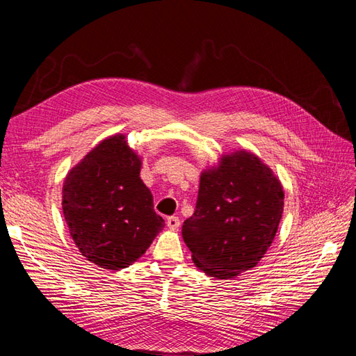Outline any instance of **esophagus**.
<instances>
[{
  "mask_svg": "<svg viewBox=\"0 0 356 356\" xmlns=\"http://www.w3.org/2000/svg\"><path fill=\"white\" fill-rule=\"evenodd\" d=\"M166 226H168L170 229H177L179 226H180V220H179V217L172 216V217H168V218H166Z\"/></svg>",
  "mask_w": 356,
  "mask_h": 356,
  "instance_id": "esophagus-1",
  "label": "esophagus"
}]
</instances>
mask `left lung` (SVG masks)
I'll return each mask as SVG.
<instances>
[{
  "instance_id": "obj_1",
  "label": "left lung",
  "mask_w": 356,
  "mask_h": 356,
  "mask_svg": "<svg viewBox=\"0 0 356 356\" xmlns=\"http://www.w3.org/2000/svg\"><path fill=\"white\" fill-rule=\"evenodd\" d=\"M283 207L282 182L259 156L223 154L202 171L197 205L182 226L194 264L220 280L255 268L274 241Z\"/></svg>"
}]
</instances>
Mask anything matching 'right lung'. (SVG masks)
I'll return each mask as SVG.
<instances>
[{
	"instance_id": "1",
	"label": "right lung",
	"mask_w": 356,
	"mask_h": 356,
	"mask_svg": "<svg viewBox=\"0 0 356 356\" xmlns=\"http://www.w3.org/2000/svg\"><path fill=\"white\" fill-rule=\"evenodd\" d=\"M140 168L142 157L119 133L97 143L65 176L63 211L70 236L102 269L138 261L165 226Z\"/></svg>"
}]
</instances>
